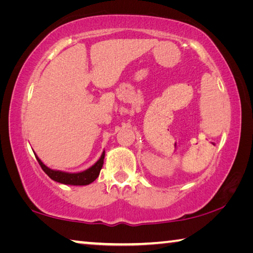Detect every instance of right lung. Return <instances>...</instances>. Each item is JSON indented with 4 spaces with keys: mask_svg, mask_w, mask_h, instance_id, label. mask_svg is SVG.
I'll list each match as a JSON object with an SVG mask.
<instances>
[{
    "mask_svg": "<svg viewBox=\"0 0 253 253\" xmlns=\"http://www.w3.org/2000/svg\"><path fill=\"white\" fill-rule=\"evenodd\" d=\"M36 157L37 161L39 162L41 169H43L44 173L48 175L51 179H53V181L61 184H66V185H88V184L92 183L98 176H99L100 169L102 168V165H104L105 151L102 152L99 160H98L91 168L78 173H68L62 172V170L51 169L48 166H45L37 155Z\"/></svg>",
    "mask_w": 253,
    "mask_h": 253,
    "instance_id": "right-lung-1",
    "label": "right lung"
}]
</instances>
